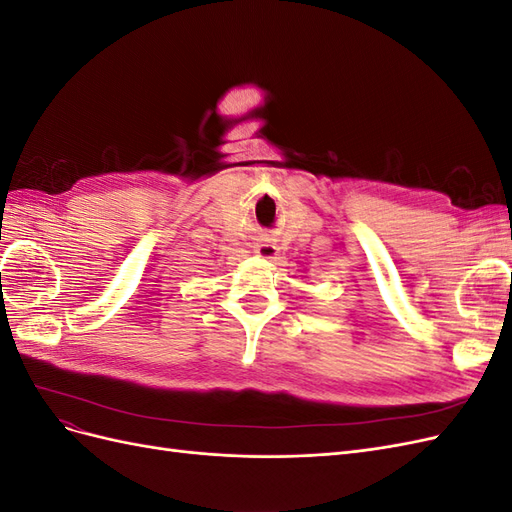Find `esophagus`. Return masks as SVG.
Masks as SVG:
<instances>
[{
    "label": "esophagus",
    "instance_id": "obj_1",
    "mask_svg": "<svg viewBox=\"0 0 512 512\" xmlns=\"http://www.w3.org/2000/svg\"><path fill=\"white\" fill-rule=\"evenodd\" d=\"M254 254H256L258 258L275 260L277 256H280V247H277V245L271 243V241H267V239H262V241H258V243L254 245Z\"/></svg>",
    "mask_w": 512,
    "mask_h": 512
}]
</instances>
